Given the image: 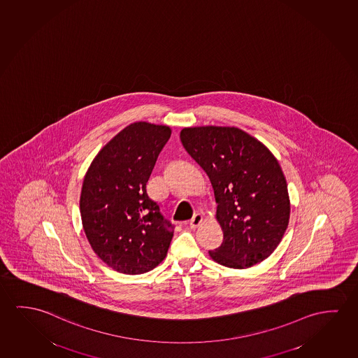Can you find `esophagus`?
Segmentation results:
<instances>
[{
    "label": "esophagus",
    "mask_w": 358,
    "mask_h": 358,
    "mask_svg": "<svg viewBox=\"0 0 358 358\" xmlns=\"http://www.w3.org/2000/svg\"><path fill=\"white\" fill-rule=\"evenodd\" d=\"M202 222H203V217H202V215H193L192 220H189V227L194 229V228H197Z\"/></svg>",
    "instance_id": "obj_1"
}]
</instances>
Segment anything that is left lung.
Segmentation results:
<instances>
[{
  "mask_svg": "<svg viewBox=\"0 0 358 358\" xmlns=\"http://www.w3.org/2000/svg\"><path fill=\"white\" fill-rule=\"evenodd\" d=\"M183 148L215 189L223 243L209 257L247 269L275 250L290 218L285 176L264 143L234 127H185Z\"/></svg>",
  "mask_w": 358,
  "mask_h": 358,
  "instance_id": "8db88e82",
  "label": "left lung"
}]
</instances>
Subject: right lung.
Here are the masks:
<instances>
[{
  "instance_id": "add662e5",
  "label": "right lung",
  "mask_w": 358,
  "mask_h": 358,
  "mask_svg": "<svg viewBox=\"0 0 358 358\" xmlns=\"http://www.w3.org/2000/svg\"><path fill=\"white\" fill-rule=\"evenodd\" d=\"M166 125L138 121L122 129L94 157L83 181L80 215L85 236L105 264L136 275L165 259L173 227L146 192Z\"/></svg>"
}]
</instances>
